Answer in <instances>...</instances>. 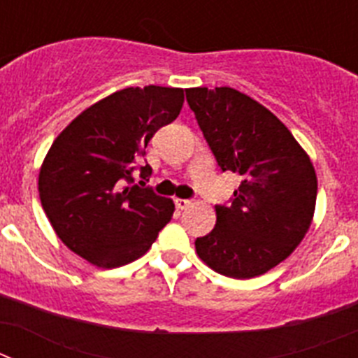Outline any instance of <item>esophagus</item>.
<instances>
[{"label":"esophagus","mask_w":358,"mask_h":358,"mask_svg":"<svg viewBox=\"0 0 358 358\" xmlns=\"http://www.w3.org/2000/svg\"><path fill=\"white\" fill-rule=\"evenodd\" d=\"M194 204V202L189 201V199H176V206L179 208V210H186V208H189Z\"/></svg>","instance_id":"34e87169"}]
</instances>
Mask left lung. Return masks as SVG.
Wrapping results in <instances>:
<instances>
[{
	"label": "left lung",
	"mask_w": 358,
	"mask_h": 358,
	"mask_svg": "<svg viewBox=\"0 0 358 358\" xmlns=\"http://www.w3.org/2000/svg\"><path fill=\"white\" fill-rule=\"evenodd\" d=\"M186 100L222 172L240 173L217 224L195 240L197 255L224 276L248 280L283 262L308 231L317 179L306 152L268 109L231 87H192Z\"/></svg>",
	"instance_id": "1"
}]
</instances>
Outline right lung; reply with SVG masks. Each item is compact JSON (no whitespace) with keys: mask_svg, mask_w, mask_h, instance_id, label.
Here are the masks:
<instances>
[{"mask_svg":"<svg viewBox=\"0 0 358 358\" xmlns=\"http://www.w3.org/2000/svg\"><path fill=\"white\" fill-rule=\"evenodd\" d=\"M182 102L179 87H127L85 109L53 141L41 166V204L59 238L84 260L103 268L138 260L170 222L173 202L145 186L152 169L143 157Z\"/></svg>","mask_w":358,"mask_h":358,"instance_id":"add662e5","label":"right lung"}]
</instances>
